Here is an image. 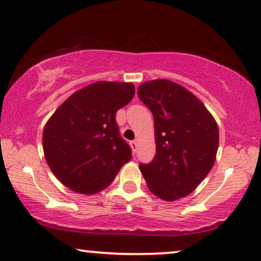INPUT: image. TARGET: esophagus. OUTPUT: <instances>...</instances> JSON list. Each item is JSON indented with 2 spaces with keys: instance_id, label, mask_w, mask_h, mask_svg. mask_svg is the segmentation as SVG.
I'll use <instances>...</instances> for the list:
<instances>
[{
  "instance_id": "obj_1",
  "label": "esophagus",
  "mask_w": 261,
  "mask_h": 261,
  "mask_svg": "<svg viewBox=\"0 0 261 261\" xmlns=\"http://www.w3.org/2000/svg\"><path fill=\"white\" fill-rule=\"evenodd\" d=\"M130 146H132V149H133V152H134V153L137 152V149H138V141H137V140L132 141V142H130Z\"/></svg>"
}]
</instances>
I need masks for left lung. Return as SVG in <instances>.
<instances>
[{
	"label": "left lung",
	"mask_w": 261,
	"mask_h": 261,
	"mask_svg": "<svg viewBox=\"0 0 261 261\" xmlns=\"http://www.w3.org/2000/svg\"><path fill=\"white\" fill-rule=\"evenodd\" d=\"M138 96L154 119L156 154L140 171L153 195L172 202L191 194L216 160L219 127L196 96L169 80L142 83Z\"/></svg>",
	"instance_id": "8db88e82"
}]
</instances>
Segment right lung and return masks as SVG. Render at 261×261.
I'll use <instances>...</instances> for the list:
<instances>
[{
	"label": "right lung",
	"mask_w": 261,
	"mask_h": 261,
	"mask_svg": "<svg viewBox=\"0 0 261 261\" xmlns=\"http://www.w3.org/2000/svg\"><path fill=\"white\" fill-rule=\"evenodd\" d=\"M122 82H96L73 92L49 117L42 133L45 159L60 183L77 194L109 187L132 158L120 137L116 112L134 97Z\"/></svg>",
	"instance_id": "obj_1"
}]
</instances>
